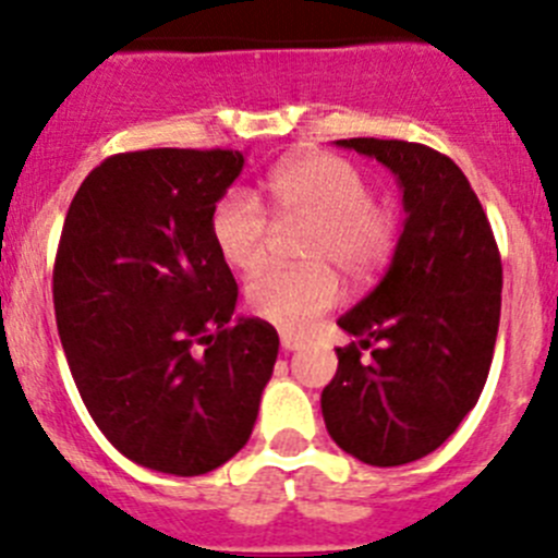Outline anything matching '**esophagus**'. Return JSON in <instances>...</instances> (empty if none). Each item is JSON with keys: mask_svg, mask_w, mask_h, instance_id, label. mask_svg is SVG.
Here are the masks:
<instances>
[{"mask_svg": "<svg viewBox=\"0 0 558 558\" xmlns=\"http://www.w3.org/2000/svg\"><path fill=\"white\" fill-rule=\"evenodd\" d=\"M280 347H283L286 352H294V350H300V347H303V338L291 336V332H280Z\"/></svg>", "mask_w": 558, "mask_h": 558, "instance_id": "esophagus-1", "label": "esophagus"}]
</instances>
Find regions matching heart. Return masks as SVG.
Segmentation results:
<instances>
[{
    "mask_svg": "<svg viewBox=\"0 0 558 558\" xmlns=\"http://www.w3.org/2000/svg\"><path fill=\"white\" fill-rule=\"evenodd\" d=\"M267 190L278 226L308 228L300 244L308 267L258 275L247 286V305L258 319L296 332L338 303L341 283L330 267L361 283L390 262L399 215L390 203L374 201L366 175L352 161L332 154L283 161L269 175ZM208 231L222 262L236 272H258L267 264L275 228L250 192H226Z\"/></svg>",
    "mask_w": 558,
    "mask_h": 558,
    "instance_id": "b5f03b06",
    "label": "heart"
}]
</instances>
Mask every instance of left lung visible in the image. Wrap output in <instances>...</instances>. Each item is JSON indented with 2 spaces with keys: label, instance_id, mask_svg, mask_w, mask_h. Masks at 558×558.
<instances>
[{
  "label": "left lung",
  "instance_id": "left-lung-1",
  "mask_svg": "<svg viewBox=\"0 0 558 558\" xmlns=\"http://www.w3.org/2000/svg\"><path fill=\"white\" fill-rule=\"evenodd\" d=\"M399 179L404 226L377 289L338 319L322 390L330 437L366 465L415 462L446 444L487 383L501 319V255L476 192L449 156L404 140H336ZM374 345L361 362V349Z\"/></svg>",
  "mask_w": 558,
  "mask_h": 558
}]
</instances>
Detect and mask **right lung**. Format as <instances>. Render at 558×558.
Returning a JSON list of instances; mask_svg holds the SVG:
<instances>
[{"label":"right lung","mask_w":558,"mask_h":558,"mask_svg":"<svg viewBox=\"0 0 558 558\" xmlns=\"http://www.w3.org/2000/svg\"><path fill=\"white\" fill-rule=\"evenodd\" d=\"M242 165L222 148L114 154L62 226L51 291L68 366L104 437L150 471L231 460L278 361L269 322H231L236 280L208 231Z\"/></svg>","instance_id":"obj_1"}]
</instances>
